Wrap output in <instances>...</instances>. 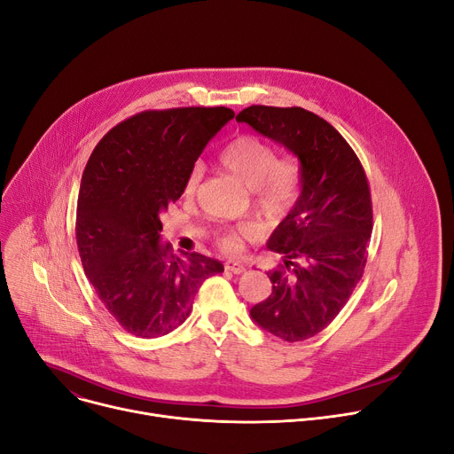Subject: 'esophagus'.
Returning <instances> with one entry per match:
<instances>
[{"label":"esophagus","instance_id":"34e87169","mask_svg":"<svg viewBox=\"0 0 454 454\" xmlns=\"http://www.w3.org/2000/svg\"><path fill=\"white\" fill-rule=\"evenodd\" d=\"M225 269L231 270V272H234V274H243V272L247 270L246 265H243L241 262H234V260H227V262H225Z\"/></svg>","mask_w":454,"mask_h":454}]
</instances>
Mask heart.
<instances>
[{"mask_svg":"<svg viewBox=\"0 0 454 454\" xmlns=\"http://www.w3.org/2000/svg\"><path fill=\"white\" fill-rule=\"evenodd\" d=\"M222 165L243 185L253 189L254 205L269 216L291 211L300 194V168L291 160H276L274 149L256 136H239L222 151ZM201 178V168L194 167L184 185V194L192 196ZM253 223H239L218 234V246L227 253H238L246 239L258 238Z\"/></svg>","mask_w":454,"mask_h":454,"instance_id":"heart-1","label":"heart"}]
</instances>
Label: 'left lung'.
Instances as JSON below:
<instances>
[{"label":"left lung","instance_id":"left-lung-1","mask_svg":"<svg viewBox=\"0 0 454 454\" xmlns=\"http://www.w3.org/2000/svg\"><path fill=\"white\" fill-rule=\"evenodd\" d=\"M236 121L300 160V196L267 241L282 263L267 272L272 293L251 318L278 338L301 341L336 318L364 274L372 231L367 176L343 136L315 113L251 106Z\"/></svg>","mask_w":454,"mask_h":454}]
</instances>
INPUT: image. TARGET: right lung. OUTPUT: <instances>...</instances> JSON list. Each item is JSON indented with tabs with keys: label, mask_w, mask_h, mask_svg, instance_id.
<instances>
[{
	"label": "right lung",
	"mask_w": 454,
	"mask_h": 454,
	"mask_svg": "<svg viewBox=\"0 0 454 454\" xmlns=\"http://www.w3.org/2000/svg\"><path fill=\"white\" fill-rule=\"evenodd\" d=\"M232 118L227 107L139 113L103 136L87 161L76 208L80 258L103 305L137 338L182 325L201 284L223 272L203 254H172L160 216Z\"/></svg>",
	"instance_id": "obj_1"
}]
</instances>
